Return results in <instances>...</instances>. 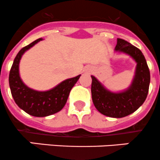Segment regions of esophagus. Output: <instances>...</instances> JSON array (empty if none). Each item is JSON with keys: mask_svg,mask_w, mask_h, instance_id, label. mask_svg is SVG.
Listing matches in <instances>:
<instances>
[{"mask_svg": "<svg viewBox=\"0 0 160 160\" xmlns=\"http://www.w3.org/2000/svg\"><path fill=\"white\" fill-rule=\"evenodd\" d=\"M92 68H88V71H87V72H92Z\"/></svg>", "mask_w": 160, "mask_h": 160, "instance_id": "1", "label": "esophagus"}]
</instances>
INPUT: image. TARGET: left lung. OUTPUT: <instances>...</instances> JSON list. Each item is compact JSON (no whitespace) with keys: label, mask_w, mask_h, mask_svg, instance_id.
<instances>
[{"label":"left lung","mask_w":160,"mask_h":160,"mask_svg":"<svg viewBox=\"0 0 160 160\" xmlns=\"http://www.w3.org/2000/svg\"><path fill=\"white\" fill-rule=\"evenodd\" d=\"M114 51L128 55L137 64L132 83L123 91L112 92L91 75L92 99L99 113L110 118H121L134 113L145 102L149 88L150 72L143 53L130 42L118 38Z\"/></svg>","instance_id":"8db88e82"}]
</instances>
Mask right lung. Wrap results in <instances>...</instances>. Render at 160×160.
<instances>
[{"label":"right lung","mask_w":160,"mask_h":160,"mask_svg":"<svg viewBox=\"0 0 160 160\" xmlns=\"http://www.w3.org/2000/svg\"><path fill=\"white\" fill-rule=\"evenodd\" d=\"M41 40L42 38L36 39L18 52L9 74V86L15 103L26 113L38 118L50 116L61 111L66 104L71 89L81 76L79 75L68 78L47 91H37L27 86L19 75L20 60L25 52Z\"/></svg>","instance_id":"add662e5"}]
</instances>
